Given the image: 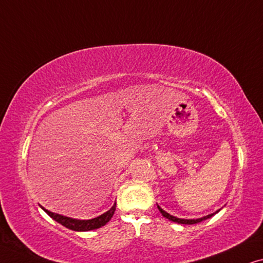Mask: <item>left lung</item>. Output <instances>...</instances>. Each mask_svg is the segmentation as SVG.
Listing matches in <instances>:
<instances>
[{"instance_id":"8db88e82","label":"left lung","mask_w":263,"mask_h":263,"mask_svg":"<svg viewBox=\"0 0 263 263\" xmlns=\"http://www.w3.org/2000/svg\"><path fill=\"white\" fill-rule=\"evenodd\" d=\"M157 207H158V210H160V212L162 213V216H163L164 218H167V219L172 220V221H175V223H177V224H188V225L200 223V221L207 219V218H211V217L213 216V214H216V213L219 212V210H218V211H216V212H214V213H211V214H209V216H205V217H202V218H198V219H182V218L174 217V216H172V214H169L168 212H165V211L162 210L161 207L158 206V205H157Z\"/></svg>"}]
</instances>
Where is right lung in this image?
<instances>
[{
    "label": "right lung",
    "mask_w": 263,
    "mask_h": 263,
    "mask_svg": "<svg viewBox=\"0 0 263 263\" xmlns=\"http://www.w3.org/2000/svg\"><path fill=\"white\" fill-rule=\"evenodd\" d=\"M116 206L117 202H114V205L110 207V209L105 212L101 216L93 218V219H88V220H81V219H73V218L70 217H65L62 216V214L58 213H53L50 212L49 210L44 209L42 206V209L45 211V212L49 214V216L52 218L53 220L58 221L59 224H62L63 227L70 229V230L73 231H90V230H95V229H99L106 225L108 221L110 220V218L113 217L114 211H116Z\"/></svg>",
    "instance_id": "obj_1"
}]
</instances>
